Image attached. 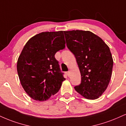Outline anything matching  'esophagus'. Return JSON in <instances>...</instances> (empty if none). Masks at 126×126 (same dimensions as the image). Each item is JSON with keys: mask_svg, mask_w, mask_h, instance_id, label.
<instances>
[{"mask_svg": "<svg viewBox=\"0 0 126 126\" xmlns=\"http://www.w3.org/2000/svg\"><path fill=\"white\" fill-rule=\"evenodd\" d=\"M66 74L68 76H69V75H70V72H66Z\"/></svg>", "mask_w": 126, "mask_h": 126, "instance_id": "esophagus-1", "label": "esophagus"}]
</instances>
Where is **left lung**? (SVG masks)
<instances>
[{
  "mask_svg": "<svg viewBox=\"0 0 126 126\" xmlns=\"http://www.w3.org/2000/svg\"><path fill=\"white\" fill-rule=\"evenodd\" d=\"M67 48L75 54L81 74V83L75 89L87 99L95 100L106 90L113 60L109 46L90 31H64Z\"/></svg>",
  "mask_w": 126,
  "mask_h": 126,
  "instance_id": "8db88e82",
  "label": "left lung"
}]
</instances>
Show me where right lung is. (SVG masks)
<instances>
[{
  "mask_svg": "<svg viewBox=\"0 0 126 126\" xmlns=\"http://www.w3.org/2000/svg\"><path fill=\"white\" fill-rule=\"evenodd\" d=\"M64 47L63 31L39 33L24 46L17 70L23 88L32 98L45 101L59 92L65 78L54 55Z\"/></svg>",
  "mask_w": 126,
  "mask_h": 126,
  "instance_id": "1",
  "label": "right lung"
}]
</instances>
